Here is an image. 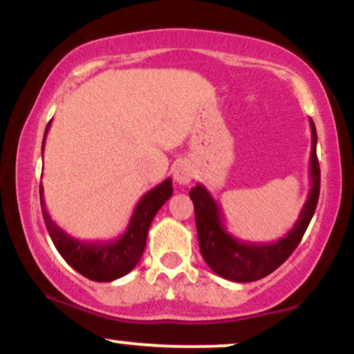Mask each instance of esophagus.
<instances>
[{"label": "esophagus", "mask_w": 354, "mask_h": 354, "mask_svg": "<svg viewBox=\"0 0 354 354\" xmlns=\"http://www.w3.org/2000/svg\"><path fill=\"white\" fill-rule=\"evenodd\" d=\"M173 176H174V181L180 183V185H188L194 176L193 165L186 160L176 161L173 166Z\"/></svg>", "instance_id": "obj_1"}]
</instances>
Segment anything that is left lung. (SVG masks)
Returning <instances> with one entry per match:
<instances>
[{"mask_svg": "<svg viewBox=\"0 0 354 354\" xmlns=\"http://www.w3.org/2000/svg\"><path fill=\"white\" fill-rule=\"evenodd\" d=\"M311 124V156H310V178L311 188L308 200L304 203L298 221L295 223L290 233L284 234L273 243H248L234 238L228 233L223 213L218 203L203 185H196L189 191V198L194 205L196 218L198 241H200L201 256L205 258L214 273L221 278L236 283H251L273 273L290 258L301 241L304 231L310 225L319 198V163L316 158V128L313 120Z\"/></svg>", "mask_w": 354, "mask_h": 354, "instance_id": "1", "label": "left lung"}]
</instances>
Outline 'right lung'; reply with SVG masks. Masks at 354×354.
<instances>
[{
	"mask_svg": "<svg viewBox=\"0 0 354 354\" xmlns=\"http://www.w3.org/2000/svg\"><path fill=\"white\" fill-rule=\"evenodd\" d=\"M50 126L51 121L44 129L43 149ZM171 194L173 183L171 178H168L141 198L135 211H133L131 219H129L128 230L120 238L111 239V241H81V239L73 238L66 231L61 230L53 221L50 213L46 211V205H44L43 186L39 185L43 218L58 253L63 256L64 261L73 270L78 271L84 278L100 283L121 278L138 265V261L143 256L148 230L151 226L154 214L169 200Z\"/></svg>",
	"mask_w": 354,
	"mask_h": 354,
	"instance_id": "obj_1",
	"label": "right lung"
}]
</instances>
